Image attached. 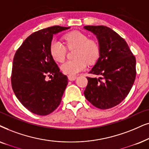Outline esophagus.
I'll list each match as a JSON object with an SVG mask.
<instances>
[{
    "label": "esophagus",
    "mask_w": 149,
    "mask_h": 149,
    "mask_svg": "<svg viewBox=\"0 0 149 149\" xmlns=\"http://www.w3.org/2000/svg\"><path fill=\"white\" fill-rule=\"evenodd\" d=\"M76 78H77L76 76H73V75H69L68 76V79L71 81L76 80Z\"/></svg>",
    "instance_id": "34e87169"
}]
</instances>
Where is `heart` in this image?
I'll list each match as a JSON object with an SVG mask.
<instances>
[{"label":"heart","mask_w":149,"mask_h":149,"mask_svg":"<svg viewBox=\"0 0 149 149\" xmlns=\"http://www.w3.org/2000/svg\"><path fill=\"white\" fill-rule=\"evenodd\" d=\"M69 48H77L75 58L61 65V69L65 74L76 75L86 68L87 64L95 62L100 56V48L97 41L88 39L84 33L73 31L65 36ZM51 56L55 61L63 62L66 56V48L61 41H52L49 45Z\"/></svg>","instance_id":"obj_1"}]
</instances>
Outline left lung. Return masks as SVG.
<instances>
[{
    "label": "left lung",
    "instance_id": "obj_1",
    "mask_svg": "<svg viewBox=\"0 0 149 149\" xmlns=\"http://www.w3.org/2000/svg\"><path fill=\"white\" fill-rule=\"evenodd\" d=\"M96 36L100 48L97 61L89 73L84 94L91 104L106 110L119 104L127 96L136 76V61L127 43L119 35L104 26H85Z\"/></svg>",
    "mask_w": 149,
    "mask_h": 149
}]
</instances>
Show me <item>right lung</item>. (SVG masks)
Returning <instances> with one entry per match:
<instances>
[{
  "label": "right lung",
  "mask_w": 149,
  "mask_h": 149,
  "mask_svg": "<svg viewBox=\"0 0 149 149\" xmlns=\"http://www.w3.org/2000/svg\"><path fill=\"white\" fill-rule=\"evenodd\" d=\"M70 29L54 26L33 33L15 52L11 85L16 97L31 112L45 116L60 105L68 84L49 52L53 35ZM52 76L47 81L46 76Z\"/></svg>",
  "instance_id": "add662e5"
}]
</instances>
